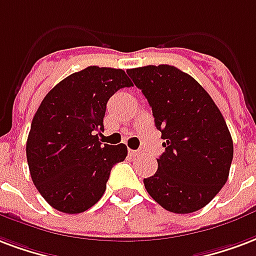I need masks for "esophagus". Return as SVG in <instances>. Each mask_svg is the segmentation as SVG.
Listing matches in <instances>:
<instances>
[{
	"label": "esophagus",
	"mask_w": 256,
	"mask_h": 256,
	"mask_svg": "<svg viewBox=\"0 0 256 256\" xmlns=\"http://www.w3.org/2000/svg\"><path fill=\"white\" fill-rule=\"evenodd\" d=\"M128 153H130L132 156H140V154L142 153V150H140V149H137V150H133V149H128Z\"/></svg>",
	"instance_id": "esophagus-1"
}]
</instances>
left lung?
<instances>
[{
  "instance_id": "8db88e82",
  "label": "left lung",
  "mask_w": 256,
  "mask_h": 256,
  "mask_svg": "<svg viewBox=\"0 0 256 256\" xmlns=\"http://www.w3.org/2000/svg\"><path fill=\"white\" fill-rule=\"evenodd\" d=\"M152 107L166 152L156 174L144 179L149 196L164 209L186 214L202 209L222 188L234 158V142L213 99L175 66L128 69Z\"/></svg>"
}]
</instances>
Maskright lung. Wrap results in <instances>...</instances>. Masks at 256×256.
I'll return each mask as SVG.
<instances>
[{"mask_svg":"<svg viewBox=\"0 0 256 256\" xmlns=\"http://www.w3.org/2000/svg\"><path fill=\"white\" fill-rule=\"evenodd\" d=\"M132 85L122 69L88 66L42 100L26 150L32 182L54 209L77 214L103 196L110 172L126 158L128 148L103 145L94 134L104 130L110 98Z\"/></svg>","mask_w":256,"mask_h":256,"instance_id":"right-lung-1","label":"right lung"}]
</instances>
